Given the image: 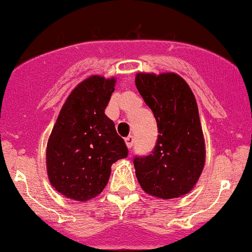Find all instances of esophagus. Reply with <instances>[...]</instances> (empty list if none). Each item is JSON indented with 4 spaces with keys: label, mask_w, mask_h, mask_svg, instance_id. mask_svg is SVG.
I'll return each instance as SVG.
<instances>
[{
    "label": "esophagus",
    "mask_w": 252,
    "mask_h": 252,
    "mask_svg": "<svg viewBox=\"0 0 252 252\" xmlns=\"http://www.w3.org/2000/svg\"><path fill=\"white\" fill-rule=\"evenodd\" d=\"M133 142H134V138L132 136H128V137H126V138H125V143H126L127 148H128V149L132 148V146H133Z\"/></svg>",
    "instance_id": "34e87169"
}]
</instances>
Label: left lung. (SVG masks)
Returning <instances> with one entry per match:
<instances>
[{
  "label": "left lung",
  "instance_id": "left-lung-1",
  "mask_svg": "<svg viewBox=\"0 0 252 252\" xmlns=\"http://www.w3.org/2000/svg\"><path fill=\"white\" fill-rule=\"evenodd\" d=\"M134 83L153 111L159 132L152 154L133 159L137 180L154 197H181L197 184L206 161L195 95L185 79L174 72H139Z\"/></svg>",
  "mask_w": 252,
  "mask_h": 252
}]
</instances>
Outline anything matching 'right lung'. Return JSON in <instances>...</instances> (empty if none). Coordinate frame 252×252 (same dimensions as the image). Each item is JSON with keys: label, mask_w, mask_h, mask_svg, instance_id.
I'll return each instance as SVG.
<instances>
[{"label": "right lung", "mask_w": 252, "mask_h": 252, "mask_svg": "<svg viewBox=\"0 0 252 252\" xmlns=\"http://www.w3.org/2000/svg\"><path fill=\"white\" fill-rule=\"evenodd\" d=\"M116 79L91 76L67 96L46 147L47 178L69 200L98 196L108 184L111 165L126 158L127 147L105 115Z\"/></svg>", "instance_id": "add662e5"}]
</instances>
